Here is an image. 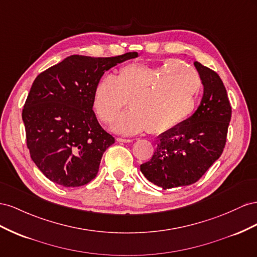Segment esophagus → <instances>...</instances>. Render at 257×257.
I'll list each match as a JSON object with an SVG mask.
<instances>
[{"label":"esophagus","instance_id":"1","mask_svg":"<svg viewBox=\"0 0 257 257\" xmlns=\"http://www.w3.org/2000/svg\"><path fill=\"white\" fill-rule=\"evenodd\" d=\"M116 141L117 142H121V143H130V142H133V140H131V139H122V138H117Z\"/></svg>","mask_w":257,"mask_h":257}]
</instances>
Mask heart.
Returning a JSON list of instances; mask_svg holds the SVG:
<instances>
[{
	"instance_id": "1",
	"label": "heart",
	"mask_w": 257,
	"mask_h": 257,
	"mask_svg": "<svg viewBox=\"0 0 257 257\" xmlns=\"http://www.w3.org/2000/svg\"><path fill=\"white\" fill-rule=\"evenodd\" d=\"M201 80L198 73L177 60L158 67L127 64L117 75H104L94 86L92 107L104 123L113 122L129 102L130 111L113 124L120 135H152L179 127L193 114Z\"/></svg>"
}]
</instances>
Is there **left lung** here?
I'll list each match as a JSON object with an SVG mask.
<instances>
[{
    "label": "left lung",
    "mask_w": 257,
    "mask_h": 257,
    "mask_svg": "<svg viewBox=\"0 0 257 257\" xmlns=\"http://www.w3.org/2000/svg\"><path fill=\"white\" fill-rule=\"evenodd\" d=\"M203 96L196 112L179 127L161 134L152 159L140 166L144 177L163 189L197 182L222 155L231 106L216 72L195 61Z\"/></svg>",
    "instance_id": "obj_1"
}]
</instances>
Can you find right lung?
<instances>
[{
    "label": "right lung",
    "instance_id": "1",
    "mask_svg": "<svg viewBox=\"0 0 257 257\" xmlns=\"http://www.w3.org/2000/svg\"><path fill=\"white\" fill-rule=\"evenodd\" d=\"M138 57L72 55L34 79L23 109L27 146L36 167L64 187L96 178L103 153L115 139L100 126L92 109L94 86L104 72Z\"/></svg>",
    "mask_w": 257,
    "mask_h": 257
}]
</instances>
